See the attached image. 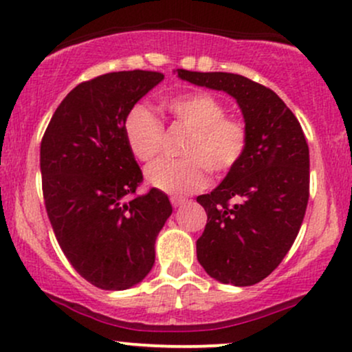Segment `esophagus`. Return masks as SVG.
<instances>
[{
    "label": "esophagus",
    "instance_id": "obj_1",
    "mask_svg": "<svg viewBox=\"0 0 352 352\" xmlns=\"http://www.w3.org/2000/svg\"><path fill=\"white\" fill-rule=\"evenodd\" d=\"M170 201H172V205H173V207H182V205H184L185 204V201H187V200H185V199H182V197H170Z\"/></svg>",
    "mask_w": 352,
    "mask_h": 352
}]
</instances>
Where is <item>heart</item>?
<instances>
[{
  "label": "heart",
  "instance_id": "obj_1",
  "mask_svg": "<svg viewBox=\"0 0 352 352\" xmlns=\"http://www.w3.org/2000/svg\"><path fill=\"white\" fill-rule=\"evenodd\" d=\"M165 109L188 129L182 147L184 159H162L148 165L145 180L170 195H187L207 184V168L215 175L232 170L248 145L246 125L225 116L223 104L205 91L187 92L165 100ZM124 137L135 159L148 162L162 145L164 127L144 106H135L124 119Z\"/></svg>",
  "mask_w": 352,
  "mask_h": 352
}]
</instances>
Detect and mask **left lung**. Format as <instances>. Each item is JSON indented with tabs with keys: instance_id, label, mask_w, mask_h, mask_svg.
<instances>
[{
	"instance_id": "8db88e82",
	"label": "left lung",
	"mask_w": 352,
	"mask_h": 352,
	"mask_svg": "<svg viewBox=\"0 0 352 352\" xmlns=\"http://www.w3.org/2000/svg\"><path fill=\"white\" fill-rule=\"evenodd\" d=\"M182 80L223 91L243 114L248 145L223 182L197 201L207 225L197 258L210 276L252 286L281 263L309 199V148L302 129L272 89L232 72L177 69Z\"/></svg>"
}]
</instances>
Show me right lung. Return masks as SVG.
<instances>
[{"label":"right lung","instance_id":"obj_1","mask_svg":"<svg viewBox=\"0 0 352 352\" xmlns=\"http://www.w3.org/2000/svg\"><path fill=\"white\" fill-rule=\"evenodd\" d=\"M164 79L120 71L80 82L52 114L41 142L46 212L58 243L84 280L100 289L135 286L155 263V240L172 215L157 188L129 199L142 172L124 119Z\"/></svg>","mask_w":352,"mask_h":352}]
</instances>
